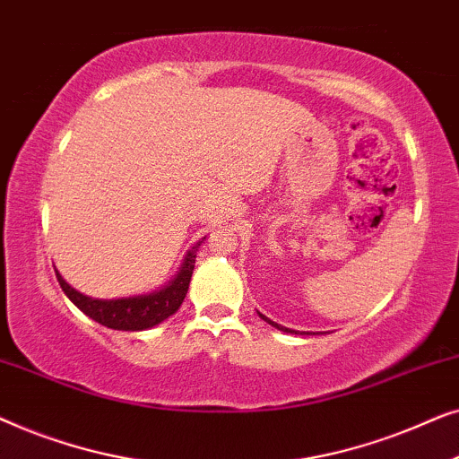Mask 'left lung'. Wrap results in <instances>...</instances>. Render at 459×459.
I'll return each instance as SVG.
<instances>
[{
	"mask_svg": "<svg viewBox=\"0 0 459 459\" xmlns=\"http://www.w3.org/2000/svg\"><path fill=\"white\" fill-rule=\"evenodd\" d=\"M259 316H261V313H259ZM263 319H265V322L267 324H272L273 325V328H278V330H281V332H290V334H292V332H294V334H297V330H290V328H284V325H280V324H275V322H272V319H267L265 316H261Z\"/></svg>",
	"mask_w": 459,
	"mask_h": 459,
	"instance_id": "1",
	"label": "left lung"
}]
</instances>
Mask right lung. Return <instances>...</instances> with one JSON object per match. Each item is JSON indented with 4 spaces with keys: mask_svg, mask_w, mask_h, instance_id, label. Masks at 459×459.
<instances>
[{
    "mask_svg": "<svg viewBox=\"0 0 459 459\" xmlns=\"http://www.w3.org/2000/svg\"><path fill=\"white\" fill-rule=\"evenodd\" d=\"M200 242L187 253L184 267L179 269L178 278L171 284L162 288L159 292L142 294V297H129V299H115V300H102L91 299L74 290L65 281V278L56 272L58 284L68 299L79 307L85 316H90L93 322L106 325L112 330H125V332H140L148 330L152 325L165 322L171 317L175 311L184 303L187 286H190V278L194 272V263H196V250Z\"/></svg>",
    "mask_w": 459,
    "mask_h": 459,
    "instance_id": "right-lung-1",
    "label": "right lung"
}]
</instances>
